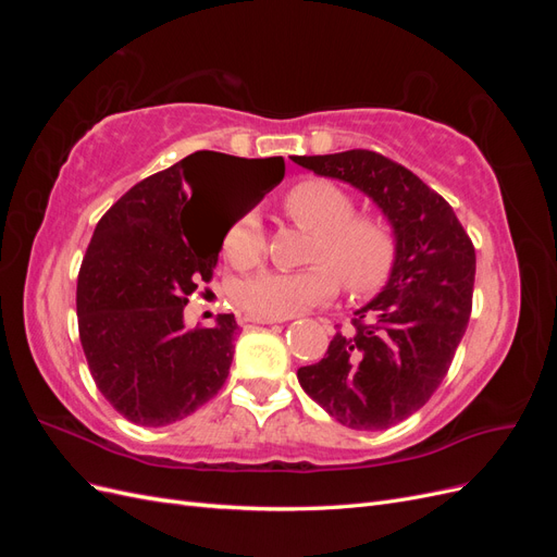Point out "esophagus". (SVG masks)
Wrapping results in <instances>:
<instances>
[{
  "mask_svg": "<svg viewBox=\"0 0 557 557\" xmlns=\"http://www.w3.org/2000/svg\"><path fill=\"white\" fill-rule=\"evenodd\" d=\"M244 320H246V323H258V325H274V323H281L278 318H260V315H246Z\"/></svg>",
  "mask_w": 557,
  "mask_h": 557,
  "instance_id": "34e87169",
  "label": "esophagus"
}]
</instances>
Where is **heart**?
Instances as JSON below:
<instances>
[{
  "label": "heart",
  "mask_w": 557,
  "mask_h": 557,
  "mask_svg": "<svg viewBox=\"0 0 557 557\" xmlns=\"http://www.w3.org/2000/svg\"><path fill=\"white\" fill-rule=\"evenodd\" d=\"M283 207L293 221L313 232L309 260L301 272H262L234 288V301L250 315L290 318L323 305L339 290L369 293L395 264V234L381 215L352 213L356 201L325 178H307L285 193ZM225 258L239 269L256 267L267 252V237L256 211L242 213L223 239Z\"/></svg>",
  "instance_id": "heart-1"
}]
</instances>
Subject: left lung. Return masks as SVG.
Instances as JSON below:
<instances>
[{"instance_id":"left-lung-1","label":"left lung","mask_w":557,"mask_h":557,"mask_svg":"<svg viewBox=\"0 0 557 557\" xmlns=\"http://www.w3.org/2000/svg\"><path fill=\"white\" fill-rule=\"evenodd\" d=\"M305 170L364 193L395 234L383 290L336 332L325 358L297 369L299 385L352 430H387L434 395L471 313L476 252L448 201L374 150L293 156Z\"/></svg>"}]
</instances>
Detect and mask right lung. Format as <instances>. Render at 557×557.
Masks as SVG:
<instances>
[{
    "label": "right lung",
    "mask_w": 557,
    "mask_h": 557,
    "mask_svg": "<svg viewBox=\"0 0 557 557\" xmlns=\"http://www.w3.org/2000/svg\"><path fill=\"white\" fill-rule=\"evenodd\" d=\"M256 172H264L260 201L285 162L197 150L129 188L95 227L78 272V334L99 393L132 423L172 425L230 374L237 320L221 313L213 327L188 330L183 309L211 281L227 227L250 211L221 213L201 199Z\"/></svg>",
    "instance_id": "obj_1"
}]
</instances>
